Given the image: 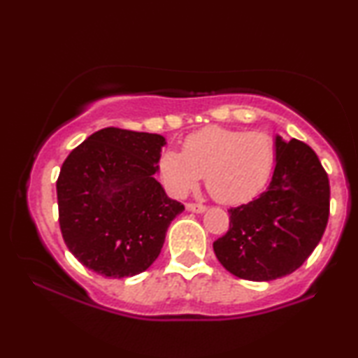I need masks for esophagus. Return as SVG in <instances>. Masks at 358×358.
<instances>
[{"instance_id": "esophagus-1", "label": "esophagus", "mask_w": 358, "mask_h": 358, "mask_svg": "<svg viewBox=\"0 0 358 358\" xmlns=\"http://www.w3.org/2000/svg\"><path fill=\"white\" fill-rule=\"evenodd\" d=\"M185 208H187L189 212H196V213H202L206 212V206H202V203H194V202H189L185 203Z\"/></svg>"}]
</instances>
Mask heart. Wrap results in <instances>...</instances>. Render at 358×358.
Returning <instances> with one entry per match:
<instances>
[{
	"instance_id": "heart-1",
	"label": "heart",
	"mask_w": 358,
	"mask_h": 358,
	"mask_svg": "<svg viewBox=\"0 0 358 358\" xmlns=\"http://www.w3.org/2000/svg\"><path fill=\"white\" fill-rule=\"evenodd\" d=\"M275 164V145L263 131L206 127L184 139L182 152L166 150L157 174L174 197H185L206 176L210 196L222 203H241L257 196Z\"/></svg>"
}]
</instances>
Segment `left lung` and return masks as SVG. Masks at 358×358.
<instances>
[{
    "mask_svg": "<svg viewBox=\"0 0 358 358\" xmlns=\"http://www.w3.org/2000/svg\"><path fill=\"white\" fill-rule=\"evenodd\" d=\"M271 182L255 201L231 207L229 231L213 252L231 275L271 281L291 275L321 241L329 220L327 173L299 139L276 136Z\"/></svg>",
    "mask_w": 358,
    "mask_h": 358,
    "instance_id": "obj_1",
    "label": "left lung"
}]
</instances>
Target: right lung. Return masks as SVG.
Returning a JSON list of instances; mask_svg holds the SVG:
<instances>
[{
  "mask_svg": "<svg viewBox=\"0 0 358 358\" xmlns=\"http://www.w3.org/2000/svg\"><path fill=\"white\" fill-rule=\"evenodd\" d=\"M161 134L103 128L64 161L57 179L59 224L73 257L106 278L146 271L159 257L184 206L157 182Z\"/></svg>",
  "mask_w": 358,
  "mask_h": 358,
  "instance_id": "add662e5",
  "label": "right lung"
}]
</instances>
